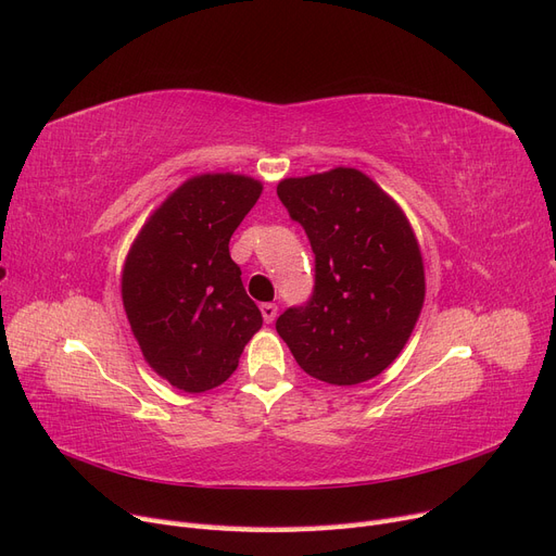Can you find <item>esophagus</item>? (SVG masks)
Segmentation results:
<instances>
[{
    "mask_svg": "<svg viewBox=\"0 0 556 556\" xmlns=\"http://www.w3.org/2000/svg\"><path fill=\"white\" fill-rule=\"evenodd\" d=\"M260 311H262V317H264L266 325H271L274 319H276V315H278V306L276 304H262Z\"/></svg>",
    "mask_w": 556,
    "mask_h": 556,
    "instance_id": "obj_1",
    "label": "esophagus"
}]
</instances>
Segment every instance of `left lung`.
Segmentation results:
<instances>
[{
    "mask_svg": "<svg viewBox=\"0 0 556 556\" xmlns=\"http://www.w3.org/2000/svg\"><path fill=\"white\" fill-rule=\"evenodd\" d=\"M278 197L315 252L313 294L276 319L280 339L317 380L376 378L408 343L425 304L422 252L408 217L350 166L285 178Z\"/></svg>",
    "mask_w": 556,
    "mask_h": 556,
    "instance_id": "obj_1",
    "label": "left lung"
}]
</instances>
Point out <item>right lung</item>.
Segmentation results:
<instances>
[{"instance_id":"1","label":"right lung","mask_w":556,"mask_h":556,"mask_svg":"<svg viewBox=\"0 0 556 556\" xmlns=\"http://www.w3.org/2000/svg\"><path fill=\"white\" fill-rule=\"evenodd\" d=\"M262 182L241 174L185 180L148 217L123 266V306L146 362L199 394L237 371L262 313L245 294L229 239Z\"/></svg>"}]
</instances>
